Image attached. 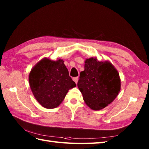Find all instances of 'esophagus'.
Listing matches in <instances>:
<instances>
[{
	"instance_id": "1",
	"label": "esophagus",
	"mask_w": 149,
	"mask_h": 149,
	"mask_svg": "<svg viewBox=\"0 0 149 149\" xmlns=\"http://www.w3.org/2000/svg\"><path fill=\"white\" fill-rule=\"evenodd\" d=\"M73 80H74V81H75V83L77 84V82H78V80H79V78L77 77H74V78H73Z\"/></svg>"
}]
</instances>
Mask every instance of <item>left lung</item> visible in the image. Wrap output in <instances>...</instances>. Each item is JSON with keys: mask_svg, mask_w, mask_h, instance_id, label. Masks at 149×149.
<instances>
[{"mask_svg": "<svg viewBox=\"0 0 149 149\" xmlns=\"http://www.w3.org/2000/svg\"><path fill=\"white\" fill-rule=\"evenodd\" d=\"M84 70L80 73L77 86L86 105L100 110L115 99L121 87L119 74L109 61L85 60Z\"/></svg>", "mask_w": 149, "mask_h": 149, "instance_id": "obj_1", "label": "left lung"}]
</instances>
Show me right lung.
I'll list each match as a JSON object with an SVG mask.
<instances>
[{"label": "right lung", "mask_w": 149, "mask_h": 149, "mask_svg": "<svg viewBox=\"0 0 149 149\" xmlns=\"http://www.w3.org/2000/svg\"><path fill=\"white\" fill-rule=\"evenodd\" d=\"M29 82L35 99L47 109L60 105L68 90L76 86L61 59H42L31 69Z\"/></svg>", "instance_id": "add662e5"}]
</instances>
